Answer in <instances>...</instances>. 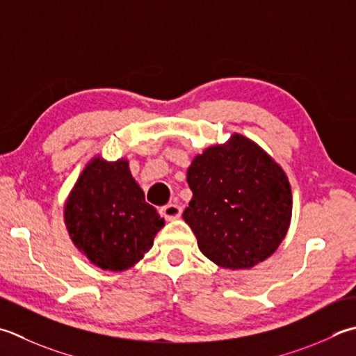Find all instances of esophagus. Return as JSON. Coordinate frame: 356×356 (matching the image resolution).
<instances>
[{
  "label": "esophagus",
  "instance_id": "34e87169",
  "mask_svg": "<svg viewBox=\"0 0 356 356\" xmlns=\"http://www.w3.org/2000/svg\"><path fill=\"white\" fill-rule=\"evenodd\" d=\"M160 214H162L166 220L179 219L180 216H182V207H179L177 204H168L160 208Z\"/></svg>",
  "mask_w": 356,
  "mask_h": 356
}]
</instances>
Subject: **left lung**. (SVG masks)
Segmentation results:
<instances>
[{
  "label": "left lung",
  "mask_w": 356,
  "mask_h": 356,
  "mask_svg": "<svg viewBox=\"0 0 356 356\" xmlns=\"http://www.w3.org/2000/svg\"><path fill=\"white\" fill-rule=\"evenodd\" d=\"M186 182L193 197L184 219L200 252L219 267L252 268L281 245L291 219V188L259 145L233 134L194 157Z\"/></svg>",
  "instance_id": "obj_1"
}]
</instances>
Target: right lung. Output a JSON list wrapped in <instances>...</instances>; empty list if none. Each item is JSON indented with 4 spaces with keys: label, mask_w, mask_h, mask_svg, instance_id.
I'll list each match as a JSON object with an SVG mask.
<instances>
[{
    "label": "right lung",
    "mask_w": 356,
    "mask_h": 356,
    "mask_svg": "<svg viewBox=\"0 0 356 356\" xmlns=\"http://www.w3.org/2000/svg\"><path fill=\"white\" fill-rule=\"evenodd\" d=\"M65 224L74 245L94 266L123 271L142 259L165 220L146 204L127 159L94 157L65 204Z\"/></svg>",
    "instance_id": "add662e5"
}]
</instances>
